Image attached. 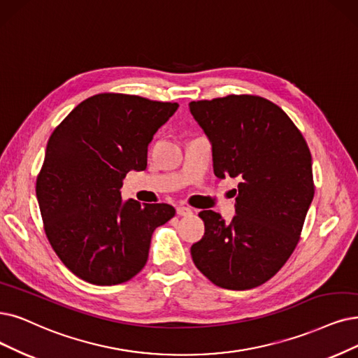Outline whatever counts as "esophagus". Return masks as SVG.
I'll list each match as a JSON object with an SVG mask.
<instances>
[{"instance_id": "esophagus-1", "label": "esophagus", "mask_w": 358, "mask_h": 358, "mask_svg": "<svg viewBox=\"0 0 358 358\" xmlns=\"http://www.w3.org/2000/svg\"><path fill=\"white\" fill-rule=\"evenodd\" d=\"M176 213H178V216H183V217L192 216V210L189 207H185V206H179L176 208Z\"/></svg>"}]
</instances>
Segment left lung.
<instances>
[{"instance_id":"1","label":"left lung","mask_w":358,"mask_h":358,"mask_svg":"<svg viewBox=\"0 0 358 358\" xmlns=\"http://www.w3.org/2000/svg\"><path fill=\"white\" fill-rule=\"evenodd\" d=\"M213 145L217 178H239L236 216L204 210L206 232L191 247L194 264L224 289L245 291L273 278L294 252L314 195L311 154L279 106L259 95L189 103Z\"/></svg>"}]
</instances>
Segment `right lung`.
I'll list each match as a JSON object with an SVG mask.
<instances>
[{
  "label": "right lung",
  "mask_w": 358,
  "mask_h": 358,
  "mask_svg": "<svg viewBox=\"0 0 358 358\" xmlns=\"http://www.w3.org/2000/svg\"><path fill=\"white\" fill-rule=\"evenodd\" d=\"M178 103L104 92L71 110L51 134L36 178L44 231L64 266L85 282L119 285L148 260L169 204L122 201L127 171L145 170L148 144Z\"/></svg>",
  "instance_id": "right-lung-1"
}]
</instances>
